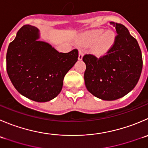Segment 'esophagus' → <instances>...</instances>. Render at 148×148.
<instances>
[{"label":"esophagus","mask_w":148,"mask_h":148,"mask_svg":"<svg viewBox=\"0 0 148 148\" xmlns=\"http://www.w3.org/2000/svg\"><path fill=\"white\" fill-rule=\"evenodd\" d=\"M82 58H83V52H82V50H79V51L78 58H79V60H82Z\"/></svg>","instance_id":"34e87169"}]
</instances>
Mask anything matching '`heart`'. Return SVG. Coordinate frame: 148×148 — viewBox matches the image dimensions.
Masks as SVG:
<instances>
[{
    "label": "heart",
    "instance_id": "b5f03b06",
    "mask_svg": "<svg viewBox=\"0 0 148 148\" xmlns=\"http://www.w3.org/2000/svg\"><path fill=\"white\" fill-rule=\"evenodd\" d=\"M116 35L113 31L105 32L103 29L90 30L82 34V41L87 45H93V52L103 56L108 52L115 43Z\"/></svg>",
    "mask_w": 148,
    "mask_h": 148
}]
</instances>
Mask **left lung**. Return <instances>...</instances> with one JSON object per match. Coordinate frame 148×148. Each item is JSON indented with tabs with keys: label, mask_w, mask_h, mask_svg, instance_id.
Segmentation results:
<instances>
[{
	"label": "left lung",
	"mask_w": 148,
	"mask_h": 148,
	"mask_svg": "<svg viewBox=\"0 0 148 148\" xmlns=\"http://www.w3.org/2000/svg\"><path fill=\"white\" fill-rule=\"evenodd\" d=\"M116 30L115 43L107 54L97 58L86 54L84 79L87 90L104 100H114L132 90L143 69V56L137 40L121 24L110 21Z\"/></svg>",
	"instance_id": "1"
}]
</instances>
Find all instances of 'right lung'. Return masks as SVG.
I'll return each mask as SVG.
<instances>
[{
    "instance_id": "1",
    "label": "right lung",
    "mask_w": 148,
    "mask_h": 148,
    "mask_svg": "<svg viewBox=\"0 0 148 148\" xmlns=\"http://www.w3.org/2000/svg\"><path fill=\"white\" fill-rule=\"evenodd\" d=\"M39 29L24 25L10 42L6 70L16 90L27 98L47 102L62 90L65 75L78 60V50L59 53L50 44L39 41Z\"/></svg>"
}]
</instances>
